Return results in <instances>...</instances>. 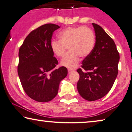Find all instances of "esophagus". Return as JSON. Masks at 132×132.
I'll return each instance as SVG.
<instances>
[{
  "instance_id": "34e87169",
  "label": "esophagus",
  "mask_w": 132,
  "mask_h": 132,
  "mask_svg": "<svg viewBox=\"0 0 132 132\" xmlns=\"http://www.w3.org/2000/svg\"><path fill=\"white\" fill-rule=\"evenodd\" d=\"M68 74H70V73H71V72H74V70L68 69Z\"/></svg>"
}]
</instances>
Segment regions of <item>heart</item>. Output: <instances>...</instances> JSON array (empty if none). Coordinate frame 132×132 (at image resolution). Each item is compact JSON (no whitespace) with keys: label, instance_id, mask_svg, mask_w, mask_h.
I'll list each match as a JSON object with an SVG mask.
<instances>
[{"label":"heart","instance_id":"1","mask_svg":"<svg viewBox=\"0 0 132 132\" xmlns=\"http://www.w3.org/2000/svg\"><path fill=\"white\" fill-rule=\"evenodd\" d=\"M59 40L51 42V50L55 55L62 58L68 47L70 52L61 61L62 66L74 68L80 62V56L86 58L94 49L96 38L94 32L87 27L66 28L59 34Z\"/></svg>","mask_w":132,"mask_h":132}]
</instances>
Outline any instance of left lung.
I'll list each match as a JSON object with an SVG mask.
<instances>
[{"instance_id":"8db88e82","label":"left lung","mask_w":132,"mask_h":132,"mask_svg":"<svg viewBox=\"0 0 132 132\" xmlns=\"http://www.w3.org/2000/svg\"><path fill=\"white\" fill-rule=\"evenodd\" d=\"M96 42L94 49L82 62L77 90L86 100H98L112 88L118 74L119 53L113 40L99 25L92 23Z\"/></svg>"}]
</instances>
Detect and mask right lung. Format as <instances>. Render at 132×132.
Masks as SVG:
<instances>
[{
    "instance_id": "1",
    "label": "right lung",
    "mask_w": 132,
    "mask_h": 132,
    "mask_svg": "<svg viewBox=\"0 0 132 132\" xmlns=\"http://www.w3.org/2000/svg\"><path fill=\"white\" fill-rule=\"evenodd\" d=\"M58 25L46 24L31 31L19 50L18 74L25 92L33 100L49 102L56 96L61 80L67 76V68H56L51 43Z\"/></svg>"
}]
</instances>
